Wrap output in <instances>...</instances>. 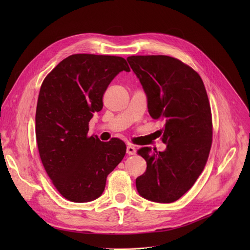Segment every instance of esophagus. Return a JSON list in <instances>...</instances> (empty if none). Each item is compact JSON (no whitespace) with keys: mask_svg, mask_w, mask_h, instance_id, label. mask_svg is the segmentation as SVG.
Here are the masks:
<instances>
[{"mask_svg":"<svg viewBox=\"0 0 250 250\" xmlns=\"http://www.w3.org/2000/svg\"><path fill=\"white\" fill-rule=\"evenodd\" d=\"M126 154H128V155H135L136 154V148L133 145H128L126 147Z\"/></svg>","mask_w":250,"mask_h":250,"instance_id":"34e87169","label":"esophagus"}]
</instances>
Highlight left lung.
Returning <instances> with one entry per match:
<instances>
[{
    "mask_svg": "<svg viewBox=\"0 0 250 250\" xmlns=\"http://www.w3.org/2000/svg\"><path fill=\"white\" fill-rule=\"evenodd\" d=\"M145 91L148 111L162 121L163 152L143 147L138 154L147 162L136 179L139 194L156 203L180 199L201 175L212 145V113L200 75L167 56L126 59Z\"/></svg>",
    "mask_w": 250,
    "mask_h": 250,
    "instance_id": "1",
    "label": "left lung"
}]
</instances>
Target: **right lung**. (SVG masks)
I'll return each mask as SVG.
<instances>
[{
  "mask_svg": "<svg viewBox=\"0 0 250 250\" xmlns=\"http://www.w3.org/2000/svg\"><path fill=\"white\" fill-rule=\"evenodd\" d=\"M123 71L129 72L124 58L78 54L62 60L42 82L35 115L37 147L47 175L71 202L98 199L125 155L120 139L88 137L105 90Z\"/></svg>",
  "mask_w": 250,
  "mask_h": 250,
  "instance_id": "obj_1",
  "label": "right lung"
}]
</instances>
